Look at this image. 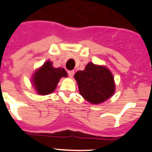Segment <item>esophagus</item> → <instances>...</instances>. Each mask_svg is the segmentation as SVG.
I'll return each instance as SVG.
<instances>
[{
    "instance_id": "obj_1",
    "label": "esophagus",
    "mask_w": 152,
    "mask_h": 152,
    "mask_svg": "<svg viewBox=\"0 0 152 152\" xmlns=\"http://www.w3.org/2000/svg\"><path fill=\"white\" fill-rule=\"evenodd\" d=\"M68 76H69L70 77H73L75 72H74V71H68Z\"/></svg>"
}]
</instances>
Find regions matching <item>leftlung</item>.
<instances>
[{
    "instance_id": "obj_1",
    "label": "left lung",
    "mask_w": 152,
    "mask_h": 152,
    "mask_svg": "<svg viewBox=\"0 0 152 152\" xmlns=\"http://www.w3.org/2000/svg\"><path fill=\"white\" fill-rule=\"evenodd\" d=\"M80 95L94 104L103 103L110 97L115 91L113 77L111 72L103 66L90 62L84 71L75 75Z\"/></svg>"
}]
</instances>
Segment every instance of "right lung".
<instances>
[{
  "mask_svg": "<svg viewBox=\"0 0 152 152\" xmlns=\"http://www.w3.org/2000/svg\"><path fill=\"white\" fill-rule=\"evenodd\" d=\"M52 65L51 61H46L35 73L33 80L39 94L47 95L53 92L59 79L68 76L64 68H55Z\"/></svg>",
  "mask_w": 152,
  "mask_h": 152,
  "instance_id": "obj_1",
  "label": "right lung"
}]
</instances>
